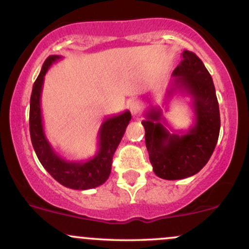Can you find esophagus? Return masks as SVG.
Instances as JSON below:
<instances>
[{"label":"esophagus","mask_w":249,"mask_h":249,"mask_svg":"<svg viewBox=\"0 0 249 249\" xmlns=\"http://www.w3.org/2000/svg\"><path fill=\"white\" fill-rule=\"evenodd\" d=\"M130 111L132 113V116H139L142 112V107L139 104V102L133 101L130 103Z\"/></svg>","instance_id":"1"}]
</instances>
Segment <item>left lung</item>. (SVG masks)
I'll use <instances>...</instances> for the list:
<instances>
[{
    "label": "left lung",
    "instance_id": "obj_1",
    "mask_svg": "<svg viewBox=\"0 0 249 249\" xmlns=\"http://www.w3.org/2000/svg\"><path fill=\"white\" fill-rule=\"evenodd\" d=\"M172 73L167 96L179 92L192 98L194 123L187 131L173 130L160 107H151L142 122L145 142L159 178L178 180L192 177L210 160L220 132V112L213 79L196 53L184 50Z\"/></svg>",
    "mask_w": 249,
    "mask_h": 249
}]
</instances>
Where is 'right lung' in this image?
Returning a JSON list of instances; mask_svg holds the SVG:
<instances>
[{"label":"right lung","mask_w":249,"mask_h":249,"mask_svg":"<svg viewBox=\"0 0 249 249\" xmlns=\"http://www.w3.org/2000/svg\"><path fill=\"white\" fill-rule=\"evenodd\" d=\"M62 58L59 55H51L45 59L41 72L34 83L30 97L29 128L31 142L37 158L43 167L59 184L72 190H90L101 186L107 181L111 173L112 157L128 123L131 121L130 111L119 115L108 116L102 123L98 131V151L87 160H69L53 150L44 132L41 108L42 89L44 76L53 63Z\"/></svg>","instance_id":"1"}]
</instances>
